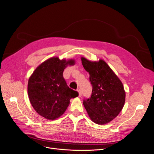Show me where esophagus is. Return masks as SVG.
Returning a JSON list of instances; mask_svg holds the SVG:
<instances>
[{
	"mask_svg": "<svg viewBox=\"0 0 154 154\" xmlns=\"http://www.w3.org/2000/svg\"><path fill=\"white\" fill-rule=\"evenodd\" d=\"M78 91V96H79V97H82V91L80 90L79 89Z\"/></svg>",
	"mask_w": 154,
	"mask_h": 154,
	"instance_id": "34e87169",
	"label": "esophagus"
}]
</instances>
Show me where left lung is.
<instances>
[{"label":"left lung","instance_id":"obj_1","mask_svg":"<svg viewBox=\"0 0 154 154\" xmlns=\"http://www.w3.org/2000/svg\"><path fill=\"white\" fill-rule=\"evenodd\" d=\"M82 62L93 88L90 98L83 100L84 106L94 123L105 125L118 116L125 104L123 84L105 61H91L82 57Z\"/></svg>","mask_w":154,"mask_h":154}]
</instances>
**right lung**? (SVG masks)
I'll use <instances>...</instances> for the list:
<instances>
[{"label":"right lung","mask_w":154,"mask_h":154,"mask_svg":"<svg viewBox=\"0 0 154 154\" xmlns=\"http://www.w3.org/2000/svg\"><path fill=\"white\" fill-rule=\"evenodd\" d=\"M75 63L74 60L51 57L38 66L29 78V100L35 111L44 118L50 120L59 118L69 106L70 99L78 96L63 76L64 69Z\"/></svg>","instance_id":"obj_1"}]
</instances>
